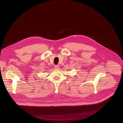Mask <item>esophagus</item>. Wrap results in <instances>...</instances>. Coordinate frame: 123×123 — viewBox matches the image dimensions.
<instances>
[{
	"mask_svg": "<svg viewBox=\"0 0 123 123\" xmlns=\"http://www.w3.org/2000/svg\"><path fill=\"white\" fill-rule=\"evenodd\" d=\"M59 68V65H56L54 66V68L55 69H58Z\"/></svg>",
	"mask_w": 123,
	"mask_h": 123,
	"instance_id": "34e87169",
	"label": "esophagus"
}]
</instances>
